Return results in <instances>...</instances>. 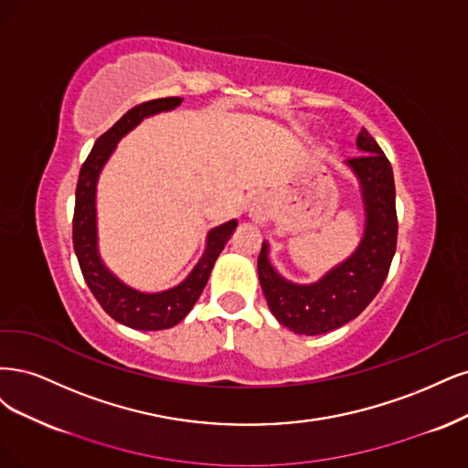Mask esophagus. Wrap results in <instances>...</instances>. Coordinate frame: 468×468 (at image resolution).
Instances as JSON below:
<instances>
[{"mask_svg":"<svg viewBox=\"0 0 468 468\" xmlns=\"http://www.w3.org/2000/svg\"><path fill=\"white\" fill-rule=\"evenodd\" d=\"M247 212L254 223H266L268 218L272 216V202H270L266 196H256V198L249 204Z\"/></svg>","mask_w":468,"mask_h":468,"instance_id":"obj_1","label":"esophagus"}]
</instances>
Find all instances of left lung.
Listing matches in <instances>:
<instances>
[{
  "label": "left lung",
  "instance_id": "8db88e82",
  "mask_svg": "<svg viewBox=\"0 0 468 468\" xmlns=\"http://www.w3.org/2000/svg\"><path fill=\"white\" fill-rule=\"evenodd\" d=\"M356 145L361 155L346 161V167L357 178L366 209L357 249L313 283L285 280L268 259V240L259 254V280L268 307L295 335H324L354 321L379 293L393 262L399 231L393 169L366 128Z\"/></svg>",
  "mask_w": 468,
  "mask_h": 468
}]
</instances>
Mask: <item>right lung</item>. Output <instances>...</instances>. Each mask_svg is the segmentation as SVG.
<instances>
[{"mask_svg": "<svg viewBox=\"0 0 468 468\" xmlns=\"http://www.w3.org/2000/svg\"><path fill=\"white\" fill-rule=\"evenodd\" d=\"M180 102H183L180 97L155 99L142 102L128 111L109 132H104L95 142L91 154H89L80 171L78 188H75L73 249L80 261L83 278L89 290L99 301V305L116 323L135 330H165L185 319L206 288L219 252L237 228V219H231L209 229L204 254L190 270V274L175 288L155 293H145L130 288L128 283L112 274L101 259L97 229V183L102 167L114 154L118 142L138 126L144 118L155 116L159 112H169L176 109Z\"/></svg>", "mask_w": 468, "mask_h": 468, "instance_id": "obj_1", "label": "right lung"}]
</instances>
